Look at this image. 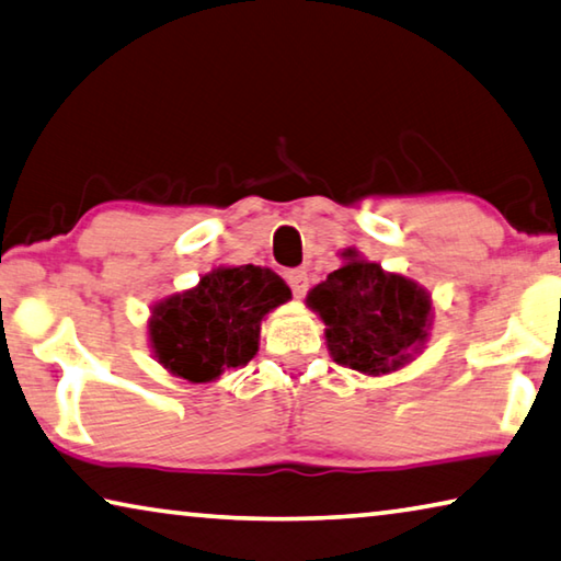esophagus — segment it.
I'll use <instances>...</instances> for the list:
<instances>
[{"label":"esophagus","mask_w":561,"mask_h":561,"mask_svg":"<svg viewBox=\"0 0 561 561\" xmlns=\"http://www.w3.org/2000/svg\"><path fill=\"white\" fill-rule=\"evenodd\" d=\"M287 282H289V287H291V291H295L297 299L305 297V291L309 287L307 270H291V272H287Z\"/></svg>","instance_id":"esophagus-1"}]
</instances>
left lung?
I'll list each match as a JSON object with an SVG mask.
<instances>
[{
	"instance_id": "obj_1",
	"label": "left lung",
	"mask_w": 561,
	"mask_h": 561,
	"mask_svg": "<svg viewBox=\"0 0 561 561\" xmlns=\"http://www.w3.org/2000/svg\"><path fill=\"white\" fill-rule=\"evenodd\" d=\"M342 266L309 289L307 307L324 322L329 357L364 377H385L426 350L434 301L420 282L344 249Z\"/></svg>"
}]
</instances>
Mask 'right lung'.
Returning <instances> with one entry per match:
<instances>
[{
    "instance_id": "1",
    "label": "right lung",
    "mask_w": 561,
    "mask_h": 561,
    "mask_svg": "<svg viewBox=\"0 0 561 561\" xmlns=\"http://www.w3.org/2000/svg\"><path fill=\"white\" fill-rule=\"evenodd\" d=\"M289 299L270 266H215L192 289L149 307V350L172 377L211 385L260 352L262 322Z\"/></svg>"
}]
</instances>
